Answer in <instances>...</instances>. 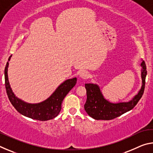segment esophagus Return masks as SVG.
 <instances>
[{
  "label": "esophagus",
  "mask_w": 153,
  "mask_h": 153,
  "mask_svg": "<svg viewBox=\"0 0 153 153\" xmlns=\"http://www.w3.org/2000/svg\"><path fill=\"white\" fill-rule=\"evenodd\" d=\"M79 76L81 77H82L83 79H88L90 76V74L87 71H82L81 73H80Z\"/></svg>",
  "instance_id": "34e87169"
}]
</instances>
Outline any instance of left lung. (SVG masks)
<instances>
[{
  "label": "left lung",
  "mask_w": 153,
  "mask_h": 153,
  "mask_svg": "<svg viewBox=\"0 0 153 153\" xmlns=\"http://www.w3.org/2000/svg\"><path fill=\"white\" fill-rule=\"evenodd\" d=\"M142 85L139 92L133 99L127 102L111 103L105 99L97 84H85L87 99L84 109L88 115L97 120H111L130 111L142 98L144 91L145 79L147 74L146 66L143 61L141 63Z\"/></svg>",
  "instance_id": "1"
}]
</instances>
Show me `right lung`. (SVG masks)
Masks as SVG:
<instances>
[{"instance_id": "1", "label": "right lung", "mask_w": 153, "mask_h": 153, "mask_svg": "<svg viewBox=\"0 0 153 153\" xmlns=\"http://www.w3.org/2000/svg\"><path fill=\"white\" fill-rule=\"evenodd\" d=\"M11 57V56H10L4 69V81L7 94L12 105L22 115L33 120L47 121L56 117L61 111L64 98L76 84V77L67 79L62 83L53 94L45 101L38 104H29L15 97L10 86L7 71Z\"/></svg>"}]
</instances>
